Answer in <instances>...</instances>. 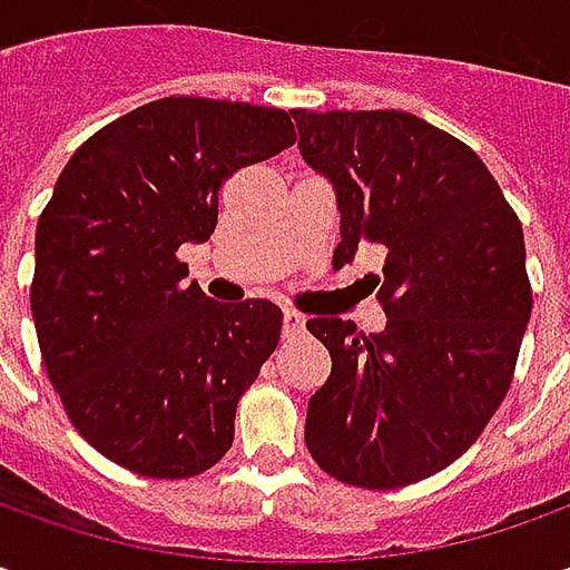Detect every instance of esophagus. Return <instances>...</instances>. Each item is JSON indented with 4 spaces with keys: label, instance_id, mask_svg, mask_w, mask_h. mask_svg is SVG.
Masks as SVG:
<instances>
[{
    "label": "esophagus",
    "instance_id": "34e87169",
    "mask_svg": "<svg viewBox=\"0 0 570 570\" xmlns=\"http://www.w3.org/2000/svg\"><path fill=\"white\" fill-rule=\"evenodd\" d=\"M304 326H307L304 314H297V311H285V314H282V336L295 340V336L304 333Z\"/></svg>",
    "mask_w": 570,
    "mask_h": 570
}]
</instances>
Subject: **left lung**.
I'll use <instances>...</instances> for the list:
<instances>
[{
    "mask_svg": "<svg viewBox=\"0 0 570 570\" xmlns=\"http://www.w3.org/2000/svg\"><path fill=\"white\" fill-rule=\"evenodd\" d=\"M304 161L336 187L342 240L386 253L383 333L314 317L333 358L307 405V450L367 492L403 489L475 444L514 381L533 311L520 218L489 167L405 110H295Z\"/></svg>",
    "mask_w": 570,
    "mask_h": 570,
    "instance_id": "obj_1",
    "label": "left lung"
}]
</instances>
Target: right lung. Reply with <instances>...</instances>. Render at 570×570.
Masks as SVG:
<instances>
[{"label": "right lung", "mask_w": 570, "mask_h": 570, "mask_svg": "<svg viewBox=\"0 0 570 570\" xmlns=\"http://www.w3.org/2000/svg\"><path fill=\"white\" fill-rule=\"evenodd\" d=\"M292 114L161 98L81 142L37 222L31 314L76 431L117 466L193 479L282 336L273 301L218 304L177 250L218 222L222 184L295 145Z\"/></svg>", "instance_id": "obj_1"}]
</instances>
